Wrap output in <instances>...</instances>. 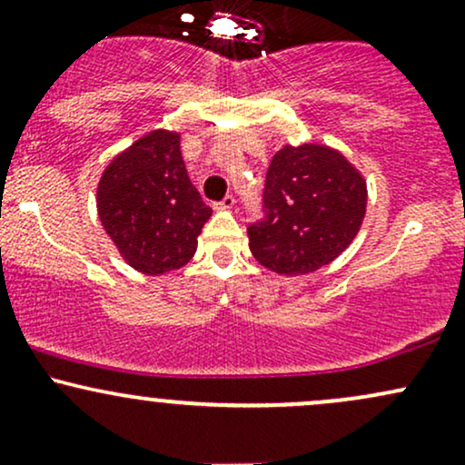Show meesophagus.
Instances as JSON below:
<instances>
[{
  "mask_svg": "<svg viewBox=\"0 0 465 465\" xmlns=\"http://www.w3.org/2000/svg\"><path fill=\"white\" fill-rule=\"evenodd\" d=\"M233 205H236V199L232 194H227L221 203H216V210H232Z\"/></svg>",
  "mask_w": 465,
  "mask_h": 465,
  "instance_id": "34e87169",
  "label": "esophagus"
}]
</instances>
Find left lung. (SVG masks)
<instances>
[{"label":"left lung","mask_w":465,"mask_h":465,"mask_svg":"<svg viewBox=\"0 0 465 465\" xmlns=\"http://www.w3.org/2000/svg\"><path fill=\"white\" fill-rule=\"evenodd\" d=\"M266 218L249 227V249L277 275H306L334 262L361 232L367 181L325 143H284L271 159Z\"/></svg>","instance_id":"8db88e82"}]
</instances>
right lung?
Wrapping results in <instances>:
<instances>
[{
    "mask_svg": "<svg viewBox=\"0 0 465 465\" xmlns=\"http://www.w3.org/2000/svg\"><path fill=\"white\" fill-rule=\"evenodd\" d=\"M179 142L177 131L146 133L111 159L95 188L106 236L143 275L188 264L212 216L188 177Z\"/></svg>",
    "mask_w": 465,
    "mask_h": 465,
    "instance_id": "obj_1",
    "label": "right lung"
}]
</instances>
